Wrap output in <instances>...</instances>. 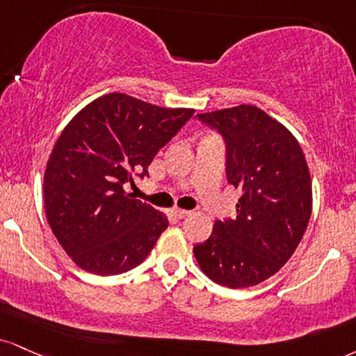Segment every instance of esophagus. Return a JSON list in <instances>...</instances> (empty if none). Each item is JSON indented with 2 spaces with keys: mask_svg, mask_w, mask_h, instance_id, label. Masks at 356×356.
Wrapping results in <instances>:
<instances>
[{
  "mask_svg": "<svg viewBox=\"0 0 356 356\" xmlns=\"http://www.w3.org/2000/svg\"><path fill=\"white\" fill-rule=\"evenodd\" d=\"M174 216L177 219H184V217L191 216V211H184V209H174Z\"/></svg>",
  "mask_w": 356,
  "mask_h": 356,
  "instance_id": "esophagus-1",
  "label": "esophagus"
}]
</instances>
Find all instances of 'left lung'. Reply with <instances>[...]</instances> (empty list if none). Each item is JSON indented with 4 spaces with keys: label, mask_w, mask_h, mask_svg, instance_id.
Listing matches in <instances>:
<instances>
[{
    "label": "left lung",
    "mask_w": 356,
    "mask_h": 356,
    "mask_svg": "<svg viewBox=\"0 0 356 356\" xmlns=\"http://www.w3.org/2000/svg\"><path fill=\"white\" fill-rule=\"evenodd\" d=\"M225 140L227 181L242 191L235 219L217 220L194 255L216 284L245 289L284 267L312 216V179L292 132L262 109L241 104L197 114Z\"/></svg>",
    "instance_id": "1"
}]
</instances>
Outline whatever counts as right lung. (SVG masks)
I'll return each mask as SVG.
<instances>
[{"instance_id": "right-lung-1", "label": "right lung", "mask_w": 356, "mask_h": 356, "mask_svg": "<svg viewBox=\"0 0 356 356\" xmlns=\"http://www.w3.org/2000/svg\"><path fill=\"white\" fill-rule=\"evenodd\" d=\"M194 109H167L111 92L81 109L56 140L44 172V209L72 262L118 275L151 254L169 225L165 213L124 191L132 174L149 175L161 147Z\"/></svg>"}]
</instances>
